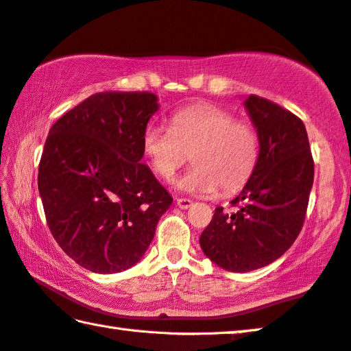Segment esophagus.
Listing matches in <instances>:
<instances>
[{
  "mask_svg": "<svg viewBox=\"0 0 351 351\" xmlns=\"http://www.w3.org/2000/svg\"><path fill=\"white\" fill-rule=\"evenodd\" d=\"M193 204V201L192 199H189V197H176V206L180 207V208H189L190 206H192Z\"/></svg>",
  "mask_w": 351,
  "mask_h": 351,
  "instance_id": "obj_1",
  "label": "esophagus"
}]
</instances>
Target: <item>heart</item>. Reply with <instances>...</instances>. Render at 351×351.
<instances>
[{"label": "heart", "instance_id": "heart-1", "mask_svg": "<svg viewBox=\"0 0 351 351\" xmlns=\"http://www.w3.org/2000/svg\"><path fill=\"white\" fill-rule=\"evenodd\" d=\"M143 154L150 169L169 181L187 161L190 167L176 187L193 195L237 192L252 176L259 156L254 127L221 107L195 104L170 117V129L150 124L141 138Z\"/></svg>", "mask_w": 351, "mask_h": 351}]
</instances>
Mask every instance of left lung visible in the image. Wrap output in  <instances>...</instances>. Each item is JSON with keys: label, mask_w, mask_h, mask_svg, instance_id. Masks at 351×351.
Returning a JSON list of instances; mask_svg holds the SVG:
<instances>
[{"label": "left lung", "mask_w": 351, "mask_h": 351, "mask_svg": "<svg viewBox=\"0 0 351 351\" xmlns=\"http://www.w3.org/2000/svg\"><path fill=\"white\" fill-rule=\"evenodd\" d=\"M244 106L259 136L256 167L232 201L237 208L216 207L199 238L212 263L237 273L269 265L289 250L304 226L315 178L302 121L256 95Z\"/></svg>", "instance_id": "1"}]
</instances>
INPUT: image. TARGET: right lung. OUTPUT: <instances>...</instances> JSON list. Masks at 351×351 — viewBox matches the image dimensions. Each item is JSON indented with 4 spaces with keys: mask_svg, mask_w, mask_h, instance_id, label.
Here are the masks:
<instances>
[{
    "mask_svg": "<svg viewBox=\"0 0 351 351\" xmlns=\"http://www.w3.org/2000/svg\"><path fill=\"white\" fill-rule=\"evenodd\" d=\"M158 109L149 92L95 93L49 130L38 169L47 226L93 273L135 265L173 202L141 162L143 132Z\"/></svg>",
    "mask_w": 351,
    "mask_h": 351,
    "instance_id": "1",
    "label": "right lung"
}]
</instances>
